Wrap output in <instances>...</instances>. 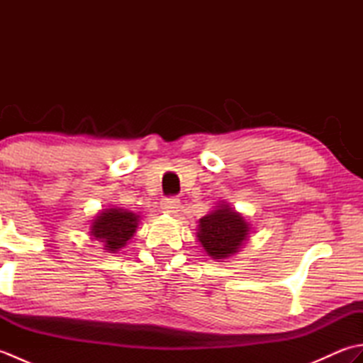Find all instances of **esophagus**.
Wrapping results in <instances>:
<instances>
[{
	"label": "esophagus",
	"instance_id": "1",
	"mask_svg": "<svg viewBox=\"0 0 363 363\" xmlns=\"http://www.w3.org/2000/svg\"><path fill=\"white\" fill-rule=\"evenodd\" d=\"M160 207H162V211L167 213H176L177 211H179L181 201L177 198H165L164 201L160 203Z\"/></svg>",
	"mask_w": 363,
	"mask_h": 363
}]
</instances>
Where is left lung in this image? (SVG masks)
<instances>
[{
	"mask_svg": "<svg viewBox=\"0 0 363 363\" xmlns=\"http://www.w3.org/2000/svg\"><path fill=\"white\" fill-rule=\"evenodd\" d=\"M251 234V225L243 213L237 212L229 203L220 201L215 209L199 218L196 238L206 256L223 262L240 252Z\"/></svg>",
	"mask_w": 363,
	"mask_h": 363,
	"instance_id": "8db88e82",
	"label": "left lung"
}]
</instances>
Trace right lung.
<instances>
[{"label": "right lung", "instance_id": "1", "mask_svg": "<svg viewBox=\"0 0 363 363\" xmlns=\"http://www.w3.org/2000/svg\"><path fill=\"white\" fill-rule=\"evenodd\" d=\"M140 215L121 207H107L91 220L90 235L101 242L106 252H118L137 233Z\"/></svg>", "mask_w": 363, "mask_h": 363}]
</instances>
